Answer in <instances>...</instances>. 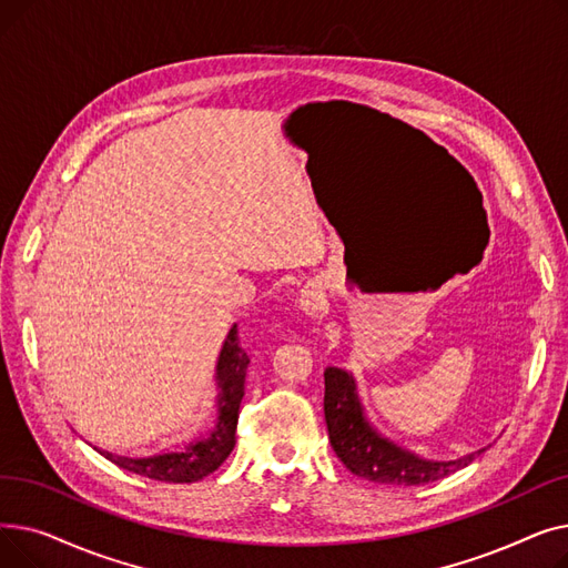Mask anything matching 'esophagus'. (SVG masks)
Returning a JSON list of instances; mask_svg holds the SVG:
<instances>
[{
    "label": "esophagus",
    "mask_w": 568,
    "mask_h": 568,
    "mask_svg": "<svg viewBox=\"0 0 568 568\" xmlns=\"http://www.w3.org/2000/svg\"><path fill=\"white\" fill-rule=\"evenodd\" d=\"M300 308L308 315V317H320L324 313L326 300H324V290L317 281H308L302 292H300Z\"/></svg>",
    "instance_id": "1"
}]
</instances>
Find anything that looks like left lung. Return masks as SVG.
I'll use <instances>...</instances> for the list:
<instances>
[{
    "instance_id": "obj_1",
    "label": "left lung",
    "mask_w": 568,
    "mask_h": 568,
    "mask_svg": "<svg viewBox=\"0 0 568 568\" xmlns=\"http://www.w3.org/2000/svg\"><path fill=\"white\" fill-rule=\"evenodd\" d=\"M324 419L332 449L343 465L362 479L384 486L405 488L439 481L486 452H471L456 460H428L403 449L371 424L352 373L336 366L324 371Z\"/></svg>"
}]
</instances>
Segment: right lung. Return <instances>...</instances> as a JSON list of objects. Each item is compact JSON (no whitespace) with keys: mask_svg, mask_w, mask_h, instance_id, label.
<instances>
[{"mask_svg":"<svg viewBox=\"0 0 568 568\" xmlns=\"http://www.w3.org/2000/svg\"><path fill=\"white\" fill-rule=\"evenodd\" d=\"M248 364H251L248 354L242 349V345H239L236 324H232L216 362L219 419L212 430L200 439L184 444L182 449L161 452L154 456L133 458V456H122L112 452H101L97 446L94 449L116 467L146 476V479H154V481L193 484L204 479V476L216 471L234 449L239 405H242V398H244V382H246Z\"/></svg>","mask_w":568,"mask_h":568,"instance_id":"1","label":"right lung"}]
</instances>
